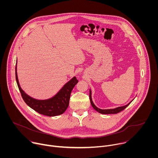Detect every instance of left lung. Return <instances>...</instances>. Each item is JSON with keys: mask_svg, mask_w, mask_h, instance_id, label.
<instances>
[{"mask_svg": "<svg viewBox=\"0 0 158 158\" xmlns=\"http://www.w3.org/2000/svg\"><path fill=\"white\" fill-rule=\"evenodd\" d=\"M89 99H90V101H91V104L93 106V107L96 110H97L98 112H99V113L101 114H117V113H119V112L122 111L123 110H124V109H126L129 105V104L132 101H131L129 104H127V105L126 106H121V107H116L115 109H101L98 107H97L93 103V100H92V98H91V90L89 91Z\"/></svg>", "mask_w": 158, "mask_h": 158, "instance_id": "1", "label": "left lung"}]
</instances>
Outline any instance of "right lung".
<instances>
[{
  "label": "right lung",
  "mask_w": 158,
  "mask_h": 158,
  "mask_svg": "<svg viewBox=\"0 0 158 158\" xmlns=\"http://www.w3.org/2000/svg\"><path fill=\"white\" fill-rule=\"evenodd\" d=\"M15 79L22 98L24 102L39 114L50 117L60 115L65 111L69 106L72 90L78 82L76 77H74L71 81L66 83L53 98L47 100H37L29 96L21 89L17 78L16 66Z\"/></svg>",
  "instance_id": "obj_1"
}]
</instances>
